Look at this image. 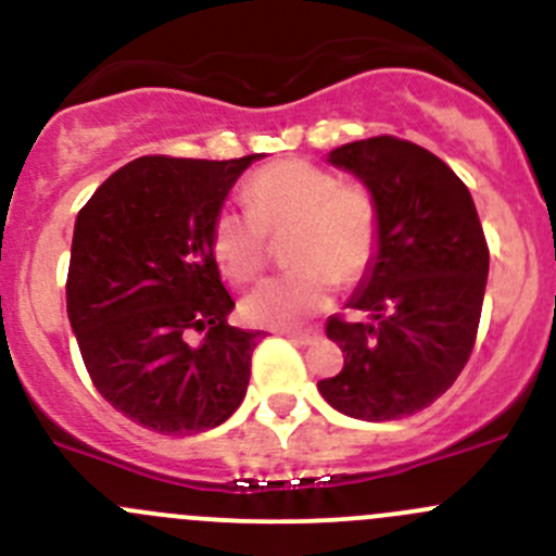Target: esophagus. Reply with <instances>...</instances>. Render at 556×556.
<instances>
[{"label":"esophagus","instance_id":"obj_1","mask_svg":"<svg viewBox=\"0 0 556 556\" xmlns=\"http://www.w3.org/2000/svg\"><path fill=\"white\" fill-rule=\"evenodd\" d=\"M282 336L285 339H290V341H295V344H314V341L319 339V333L317 330H282Z\"/></svg>","mask_w":556,"mask_h":556}]
</instances>
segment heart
Masks as SVG:
<instances>
[{
	"instance_id": "heart-1",
	"label": "heart",
	"mask_w": 556,
	"mask_h": 556,
	"mask_svg": "<svg viewBox=\"0 0 556 556\" xmlns=\"http://www.w3.org/2000/svg\"><path fill=\"white\" fill-rule=\"evenodd\" d=\"M247 210H223L210 247L231 282H250L266 263V237H285L293 271L263 279L242 301L247 323L293 328L328 309L333 288L368 271L379 247V206L361 185L304 159H285L252 174Z\"/></svg>"
}]
</instances>
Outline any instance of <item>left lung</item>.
<instances>
[{
  "label": "left lung",
  "instance_id": "left-lung-1",
  "mask_svg": "<svg viewBox=\"0 0 556 556\" xmlns=\"http://www.w3.org/2000/svg\"><path fill=\"white\" fill-rule=\"evenodd\" d=\"M379 206V247L350 299L368 323L330 317L344 368L317 382L346 417L387 422L444 395L473 350L490 250L463 179L439 155L395 137L330 150Z\"/></svg>",
  "mask_w": 556,
  "mask_h": 556
}]
</instances>
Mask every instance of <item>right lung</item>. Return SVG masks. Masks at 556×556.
<instances>
[{
    "instance_id": "add662e5",
    "label": "right lung",
    "mask_w": 556,
    "mask_h": 556,
    "mask_svg": "<svg viewBox=\"0 0 556 556\" xmlns=\"http://www.w3.org/2000/svg\"><path fill=\"white\" fill-rule=\"evenodd\" d=\"M257 159L144 155L75 220L66 314L83 363L112 408L155 433H204L244 401L257 333L228 325L233 299L210 233ZM193 332L205 333L199 345Z\"/></svg>"
}]
</instances>
